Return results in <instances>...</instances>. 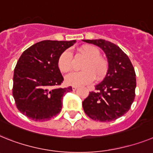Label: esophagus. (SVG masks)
Wrapping results in <instances>:
<instances>
[{
	"instance_id": "34e87169",
	"label": "esophagus",
	"mask_w": 153,
	"mask_h": 153,
	"mask_svg": "<svg viewBox=\"0 0 153 153\" xmlns=\"http://www.w3.org/2000/svg\"><path fill=\"white\" fill-rule=\"evenodd\" d=\"M78 87H76V86H73V87H72V89H73V91H76V90L77 89Z\"/></svg>"
}]
</instances>
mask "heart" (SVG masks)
Returning <instances> with one entry per match:
<instances>
[{"label":"heart","instance_id":"obj_1","mask_svg":"<svg viewBox=\"0 0 153 153\" xmlns=\"http://www.w3.org/2000/svg\"><path fill=\"white\" fill-rule=\"evenodd\" d=\"M80 54L87 58L82 65L83 71L74 72L66 76V83L71 86H82L88 84L94 80L95 76L97 79L105 76L108 70V61L100 56V51L94 45H86L79 49ZM57 65L62 73H68L72 70L73 54L69 49L62 51L57 59Z\"/></svg>","mask_w":153,"mask_h":153}]
</instances>
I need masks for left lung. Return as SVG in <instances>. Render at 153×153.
Masks as SVG:
<instances>
[{"mask_svg": "<svg viewBox=\"0 0 153 153\" xmlns=\"http://www.w3.org/2000/svg\"><path fill=\"white\" fill-rule=\"evenodd\" d=\"M102 49L108 62V70L102 82L95 86L83 100V108L94 121L108 122L127 113L135 96V69L128 56L119 47L104 39L83 40Z\"/></svg>", "mask_w": 153, "mask_h": 153, "instance_id": "8db88e82", "label": "left lung"}]
</instances>
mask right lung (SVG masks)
I'll return each instance as SVG.
<instances>
[{
    "instance_id": "obj_1",
    "label": "right lung",
    "mask_w": 153,
    "mask_h": 153,
    "mask_svg": "<svg viewBox=\"0 0 153 153\" xmlns=\"http://www.w3.org/2000/svg\"><path fill=\"white\" fill-rule=\"evenodd\" d=\"M76 42L44 40L23 52L14 68L13 97L17 108L30 119L43 121L60 112L62 97L72 87H56L63 81L57 65L62 51Z\"/></svg>"
}]
</instances>
